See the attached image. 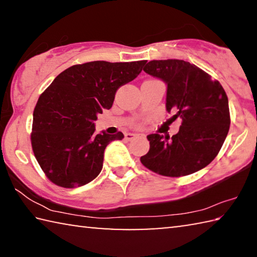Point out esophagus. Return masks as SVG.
Listing matches in <instances>:
<instances>
[{
    "instance_id": "1",
    "label": "esophagus",
    "mask_w": 257,
    "mask_h": 257,
    "mask_svg": "<svg viewBox=\"0 0 257 257\" xmlns=\"http://www.w3.org/2000/svg\"><path fill=\"white\" fill-rule=\"evenodd\" d=\"M139 136V134H133V133H127L124 135V138L127 139V141H132V139H134L135 137Z\"/></svg>"
}]
</instances>
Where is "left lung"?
Returning <instances> with one entry per match:
<instances>
[{
    "mask_svg": "<svg viewBox=\"0 0 257 257\" xmlns=\"http://www.w3.org/2000/svg\"><path fill=\"white\" fill-rule=\"evenodd\" d=\"M167 85V111L182 120L179 133L163 138L151 134L150 151L141 161L167 177L197 172L222 147L230 127L229 103L223 87L202 69L184 60H153L144 68Z\"/></svg>",
    "mask_w": 257,
    "mask_h": 257,
    "instance_id": "8db88e82",
    "label": "left lung"
}]
</instances>
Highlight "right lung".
<instances>
[{"mask_svg": "<svg viewBox=\"0 0 257 257\" xmlns=\"http://www.w3.org/2000/svg\"><path fill=\"white\" fill-rule=\"evenodd\" d=\"M146 62L77 64L61 72L41 95L33 114L32 146L52 182L73 188L99 175L106 146L124 136L95 134L97 114L110 110L116 90L134 80Z\"/></svg>", "mask_w": 257, "mask_h": 257, "instance_id": "1", "label": "right lung"}]
</instances>
